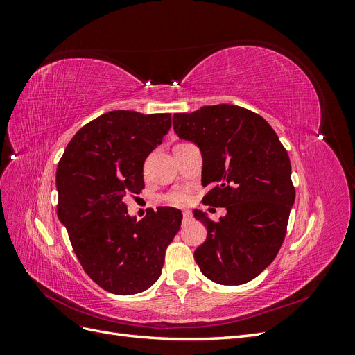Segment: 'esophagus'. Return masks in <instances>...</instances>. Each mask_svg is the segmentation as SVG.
Instances as JSON below:
<instances>
[{"label": "esophagus", "mask_w": 355, "mask_h": 355, "mask_svg": "<svg viewBox=\"0 0 355 355\" xmlns=\"http://www.w3.org/2000/svg\"><path fill=\"white\" fill-rule=\"evenodd\" d=\"M191 219H192L191 213H189V211H184V222H189Z\"/></svg>", "instance_id": "34e87169"}]
</instances>
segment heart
Returning <instances> with one entry per match:
<instances>
[{"mask_svg":"<svg viewBox=\"0 0 355 355\" xmlns=\"http://www.w3.org/2000/svg\"><path fill=\"white\" fill-rule=\"evenodd\" d=\"M166 201L173 206H185L188 202V192L185 189H175L166 196Z\"/></svg>","mask_w":355,"mask_h":355,"instance_id":"1","label":"heart"}]
</instances>
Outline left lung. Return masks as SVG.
<instances>
[{
	"label": "left lung",
	"mask_w": 355,
	"mask_h": 355,
	"mask_svg": "<svg viewBox=\"0 0 355 355\" xmlns=\"http://www.w3.org/2000/svg\"><path fill=\"white\" fill-rule=\"evenodd\" d=\"M173 128L200 148L201 184L213 187L202 201L227 209L219 222L194 210V218L207 228L196 262L218 284L253 280L280 250L295 204L287 151L261 115L235 105L175 114Z\"/></svg>",
	"instance_id": "8db88e82"
}]
</instances>
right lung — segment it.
Wrapping results in <instances>:
<instances>
[{"instance_id": "obj_1", "label": "right lung", "mask_w": 355, "mask_h": 355, "mask_svg": "<svg viewBox=\"0 0 355 355\" xmlns=\"http://www.w3.org/2000/svg\"><path fill=\"white\" fill-rule=\"evenodd\" d=\"M170 127V114L106 112L75 133L59 161L58 218L83 270L110 293L151 287L180 228L179 209H149L136 220L123 202L145 187V159Z\"/></svg>"}]
</instances>
